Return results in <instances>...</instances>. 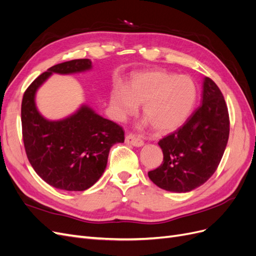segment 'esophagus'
<instances>
[{
	"instance_id": "1",
	"label": "esophagus",
	"mask_w": 256,
	"mask_h": 256,
	"mask_svg": "<svg viewBox=\"0 0 256 256\" xmlns=\"http://www.w3.org/2000/svg\"><path fill=\"white\" fill-rule=\"evenodd\" d=\"M125 141H126V143L136 146V147H140L144 144V142L141 140V138L134 134H128L125 138Z\"/></svg>"
}]
</instances>
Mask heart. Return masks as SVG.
I'll list each match as a JSON object with an SVG mask.
<instances>
[{"mask_svg": "<svg viewBox=\"0 0 256 256\" xmlns=\"http://www.w3.org/2000/svg\"><path fill=\"white\" fill-rule=\"evenodd\" d=\"M198 90L190 76L162 69L136 74L125 86L116 85L110 102L116 118L134 114L143 104L145 124L159 134L180 128L188 120L196 104Z\"/></svg>", "mask_w": 256, "mask_h": 256, "instance_id": "1", "label": "heart"}]
</instances>
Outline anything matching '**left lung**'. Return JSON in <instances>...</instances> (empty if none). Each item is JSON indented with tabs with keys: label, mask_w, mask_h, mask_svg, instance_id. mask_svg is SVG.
Here are the masks:
<instances>
[{
	"label": "left lung",
	"mask_w": 256,
	"mask_h": 256,
	"mask_svg": "<svg viewBox=\"0 0 256 256\" xmlns=\"http://www.w3.org/2000/svg\"><path fill=\"white\" fill-rule=\"evenodd\" d=\"M230 134L228 106L220 88L204 79L202 104L175 132L158 142L164 152L159 168L148 172L159 188L189 192L206 182L218 168Z\"/></svg>",
	"instance_id": "1"
}]
</instances>
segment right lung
Wrapping results in <instances>:
<instances>
[{
	"label": "right lung",
	"instance_id": "obj_1",
	"mask_svg": "<svg viewBox=\"0 0 256 256\" xmlns=\"http://www.w3.org/2000/svg\"><path fill=\"white\" fill-rule=\"evenodd\" d=\"M90 68L88 58L54 65L30 83L22 98V138L28 159L54 188L83 191L92 187L104 172L111 147L125 140L122 127L88 106L56 122L46 120L37 111L35 92L53 72L68 74Z\"/></svg>",
	"mask_w": 256,
	"mask_h": 256
}]
</instances>
